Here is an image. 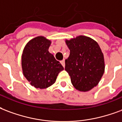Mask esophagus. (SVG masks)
<instances>
[{
    "instance_id": "esophagus-1",
    "label": "esophagus",
    "mask_w": 122,
    "mask_h": 122,
    "mask_svg": "<svg viewBox=\"0 0 122 122\" xmlns=\"http://www.w3.org/2000/svg\"><path fill=\"white\" fill-rule=\"evenodd\" d=\"M61 65H63L64 68H65V59H63L62 61H61Z\"/></svg>"
}]
</instances>
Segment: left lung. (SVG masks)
I'll return each mask as SVG.
<instances>
[{"instance_id":"1","label":"left lung","mask_w":122,"mask_h":122,"mask_svg":"<svg viewBox=\"0 0 122 122\" xmlns=\"http://www.w3.org/2000/svg\"><path fill=\"white\" fill-rule=\"evenodd\" d=\"M70 56L65 60V70L73 86L86 92L98 84L105 70L104 57L100 46L92 39L80 36L66 41Z\"/></svg>"}]
</instances>
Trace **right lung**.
Instances as JSON below:
<instances>
[{
  "instance_id": "add662e5",
  "label": "right lung",
  "mask_w": 122,
  "mask_h": 122,
  "mask_svg": "<svg viewBox=\"0 0 122 122\" xmlns=\"http://www.w3.org/2000/svg\"><path fill=\"white\" fill-rule=\"evenodd\" d=\"M51 41L39 36L31 39L24 47L22 68L24 77L36 88L46 89L56 82L64 68L48 52Z\"/></svg>"
}]
</instances>
